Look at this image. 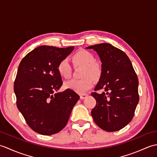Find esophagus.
Returning a JSON list of instances; mask_svg holds the SVG:
<instances>
[{
  "label": "esophagus",
  "instance_id": "obj_1",
  "mask_svg": "<svg viewBox=\"0 0 157 157\" xmlns=\"http://www.w3.org/2000/svg\"><path fill=\"white\" fill-rule=\"evenodd\" d=\"M88 95L87 94H80V99H84V98H86V97H87Z\"/></svg>",
  "mask_w": 157,
  "mask_h": 157
}]
</instances>
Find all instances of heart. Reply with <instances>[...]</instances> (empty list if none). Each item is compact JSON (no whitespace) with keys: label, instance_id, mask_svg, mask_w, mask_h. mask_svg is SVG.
<instances>
[{"label":"heart","instance_id":"1","mask_svg":"<svg viewBox=\"0 0 157 157\" xmlns=\"http://www.w3.org/2000/svg\"><path fill=\"white\" fill-rule=\"evenodd\" d=\"M73 60L75 65H84L82 76L84 78L72 79L65 82L66 88L71 90L78 94H84L94 86V79H98L101 75V68L96 58L91 52L86 50H80L73 56ZM57 71L62 77L69 78L71 74V66L67 59L60 61L57 65Z\"/></svg>","mask_w":157,"mask_h":157}]
</instances>
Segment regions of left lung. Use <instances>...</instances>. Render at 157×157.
<instances>
[{"label":"left lung","instance_id":"left-lung-1","mask_svg":"<svg viewBox=\"0 0 157 157\" xmlns=\"http://www.w3.org/2000/svg\"><path fill=\"white\" fill-rule=\"evenodd\" d=\"M100 56L101 75L92 92L96 101L91 114L96 124L106 132H116L132 121L139 102L138 79L125 53L107 43L88 46Z\"/></svg>","mask_w":157,"mask_h":157}]
</instances>
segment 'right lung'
Masks as SVG:
<instances>
[{
	"mask_svg": "<svg viewBox=\"0 0 157 157\" xmlns=\"http://www.w3.org/2000/svg\"><path fill=\"white\" fill-rule=\"evenodd\" d=\"M73 49V46H38L19 65L14 82L17 106L28 125L40 134H55L64 128L79 98L69 89L54 93L63 84L58 63Z\"/></svg>",
	"mask_w": 157,
	"mask_h": 157,
	"instance_id": "add662e5",
	"label": "right lung"
}]
</instances>
